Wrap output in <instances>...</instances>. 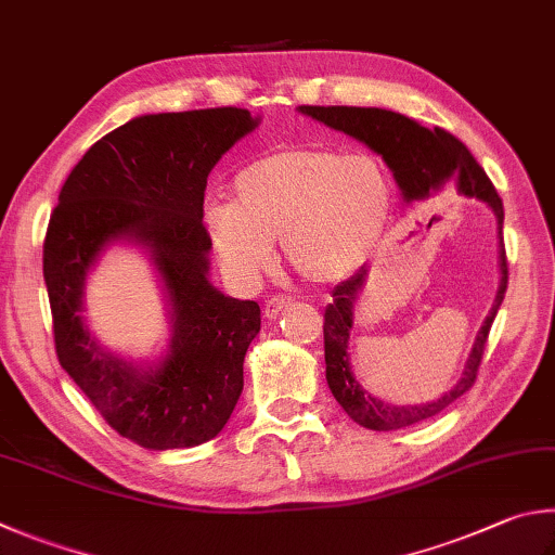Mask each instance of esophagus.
Masks as SVG:
<instances>
[{"label":"esophagus","mask_w":555,"mask_h":555,"mask_svg":"<svg viewBox=\"0 0 555 555\" xmlns=\"http://www.w3.org/2000/svg\"><path fill=\"white\" fill-rule=\"evenodd\" d=\"M288 306H294V298L291 296H274V298H269L267 304H264V318H269V320H276L281 312H284Z\"/></svg>","instance_id":"esophagus-1"}]
</instances>
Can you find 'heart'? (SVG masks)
I'll list each match as a JSON object with an SVG mask.
<instances>
[{
	"mask_svg": "<svg viewBox=\"0 0 555 555\" xmlns=\"http://www.w3.org/2000/svg\"><path fill=\"white\" fill-rule=\"evenodd\" d=\"M392 210L390 177L374 155L286 147L233 179V204L206 208L216 257L240 284L274 264V240L300 276L337 284L366 264Z\"/></svg>",
	"mask_w": 555,
	"mask_h": 555,
	"instance_id": "1",
	"label": "heart"
}]
</instances>
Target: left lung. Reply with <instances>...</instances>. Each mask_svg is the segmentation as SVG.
I'll list each match as a JSON object with an SVG mask.
<instances>
[{"mask_svg":"<svg viewBox=\"0 0 555 555\" xmlns=\"http://www.w3.org/2000/svg\"><path fill=\"white\" fill-rule=\"evenodd\" d=\"M304 116H310L325 124L327 128H335L339 133L364 143L369 150L383 157L388 165L392 179L400 186V194L405 204L412 201H427L439 191L456 189L461 196L478 198L486 204L498 220V235H500V286L495 304H492L488 318L473 341V349L463 366L461 378L453 383V388L447 390L444 396L420 402V405H392L380 398H374L369 390L361 388L354 371L349 364V330L354 322V304L361 291H364L369 269L361 267L354 276L341 281V284L332 291V304L325 308V376L332 396L345 408L347 415L357 422V425L374 429V431H390L400 429L415 422L429 420L447 410L453 400L461 398L478 376V366L482 359V349L490 335L492 320H495L498 310L502 306L507 291V257L505 245H502V223H505V208H502V198L498 196L495 186L488 179L486 169H482L470 150L461 143L459 138L447 133L444 128H425L417 120H412L396 111L386 108H364V106H298Z\"/></svg>","mask_w":555,"mask_h":555,"instance_id":"1","label":"left lung"}]
</instances>
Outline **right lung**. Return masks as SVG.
I'll return each mask as SVG.
<instances>
[{
  "label": "right lung",
  "instance_id": "right-lung-1",
  "mask_svg": "<svg viewBox=\"0 0 555 555\" xmlns=\"http://www.w3.org/2000/svg\"><path fill=\"white\" fill-rule=\"evenodd\" d=\"M259 120L235 106L128 120L87 150L50 216L43 279L60 366L120 437L150 451L218 437L243 392L261 312L210 284L204 191ZM114 244L143 250L164 286L170 345L155 362L116 356L83 320L86 276Z\"/></svg>",
  "mask_w": 555,
  "mask_h": 555
}]
</instances>
